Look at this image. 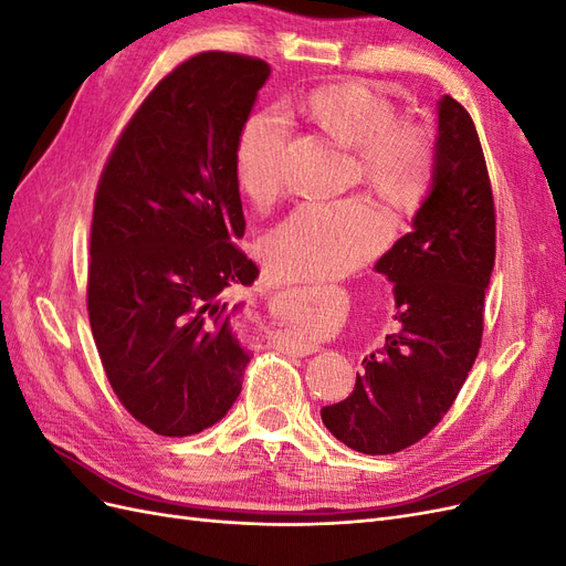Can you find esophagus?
<instances>
[{
    "label": "esophagus",
    "mask_w": 566,
    "mask_h": 566,
    "mask_svg": "<svg viewBox=\"0 0 566 566\" xmlns=\"http://www.w3.org/2000/svg\"><path fill=\"white\" fill-rule=\"evenodd\" d=\"M285 349L290 354H295V356H306V354H314L316 352L314 345H306V342H300L295 337H285Z\"/></svg>",
    "instance_id": "esophagus-1"
}]
</instances>
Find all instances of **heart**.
I'll list each match as a JSON object with an SVG mask.
<instances>
[{
	"mask_svg": "<svg viewBox=\"0 0 566 566\" xmlns=\"http://www.w3.org/2000/svg\"><path fill=\"white\" fill-rule=\"evenodd\" d=\"M300 111L333 142L356 150L361 181L387 208L399 214L420 208L437 175V139L430 127L399 123L387 96L352 80L306 92ZM287 134V119L276 111L250 115L238 134L235 181L256 208L281 193ZM389 235V217L370 200L306 202L269 233L264 260L283 281L335 279L378 254Z\"/></svg>",
	"mask_w": 566,
	"mask_h": 566,
	"instance_id": "b5f03b06",
	"label": "heart"
}]
</instances>
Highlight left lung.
<instances>
[{"instance_id":"obj_1","label":"left lung","mask_w":566,"mask_h":566,"mask_svg":"<svg viewBox=\"0 0 566 566\" xmlns=\"http://www.w3.org/2000/svg\"><path fill=\"white\" fill-rule=\"evenodd\" d=\"M437 175L413 231L375 271L394 283L399 331L364 358L354 391L321 418L345 447L387 455L413 447L449 413L482 347L495 262V208L482 144L453 96L439 101Z\"/></svg>"}]
</instances>
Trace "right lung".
Here are the masks:
<instances>
[{
  "label": "right lung",
  "instance_id": "right-lung-1",
  "mask_svg": "<svg viewBox=\"0 0 566 566\" xmlns=\"http://www.w3.org/2000/svg\"><path fill=\"white\" fill-rule=\"evenodd\" d=\"M271 67L202 51L165 75L101 172L87 312L108 382L163 437H191L229 413L250 352L224 295L260 269L245 233L235 142Z\"/></svg>",
  "mask_w": 566,
  "mask_h": 566
}]
</instances>
